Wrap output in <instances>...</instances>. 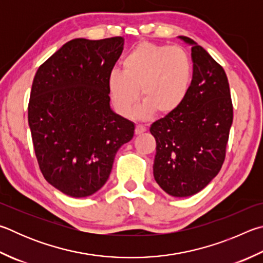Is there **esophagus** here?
<instances>
[{"label":"esophagus","mask_w":263,"mask_h":263,"mask_svg":"<svg viewBox=\"0 0 263 263\" xmlns=\"http://www.w3.org/2000/svg\"><path fill=\"white\" fill-rule=\"evenodd\" d=\"M146 130H147V128L144 125H141V124H138V125L136 126V135L139 136V135H141V133L146 132Z\"/></svg>","instance_id":"34e87169"}]
</instances>
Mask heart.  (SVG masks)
<instances>
[{"instance_id":"obj_1","label":"heart","mask_w":263,"mask_h":263,"mask_svg":"<svg viewBox=\"0 0 263 263\" xmlns=\"http://www.w3.org/2000/svg\"><path fill=\"white\" fill-rule=\"evenodd\" d=\"M123 71L112 70L108 76V89L114 107L123 116L132 112L139 98L142 117L156 111L168 115L185 101L192 82V63L177 46L140 42L122 62Z\"/></svg>"}]
</instances>
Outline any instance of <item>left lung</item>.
Listing matches in <instances>:
<instances>
[{
  "mask_svg": "<svg viewBox=\"0 0 263 263\" xmlns=\"http://www.w3.org/2000/svg\"><path fill=\"white\" fill-rule=\"evenodd\" d=\"M178 37L192 47V83L183 104L149 131L156 140V183L169 195L184 198L200 192L221 170L233 108L222 66L192 39Z\"/></svg>",
  "mask_w": 263,
  "mask_h": 263,
  "instance_id": "left-lung-1",
  "label": "left lung"
}]
</instances>
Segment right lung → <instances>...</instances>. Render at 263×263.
<instances>
[{"label":"right lung","mask_w":263,"mask_h":263,"mask_svg":"<svg viewBox=\"0 0 263 263\" xmlns=\"http://www.w3.org/2000/svg\"><path fill=\"white\" fill-rule=\"evenodd\" d=\"M122 36L74 39L52 54L34 76L28 125L45 179L73 198L106 184L117 151L135 124L110 107L108 76L123 50Z\"/></svg>","instance_id":"right-lung-1"}]
</instances>
